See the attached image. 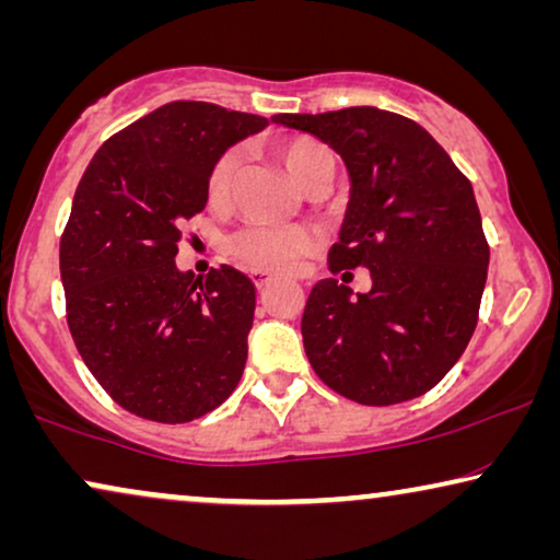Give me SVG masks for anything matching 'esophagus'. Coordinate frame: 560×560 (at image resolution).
<instances>
[{"mask_svg":"<svg viewBox=\"0 0 560 560\" xmlns=\"http://www.w3.org/2000/svg\"><path fill=\"white\" fill-rule=\"evenodd\" d=\"M252 280H255V285H257L259 290H262L272 278H270V275H267L265 270H255V272H252Z\"/></svg>","mask_w":560,"mask_h":560,"instance_id":"obj_1","label":"esophagus"}]
</instances>
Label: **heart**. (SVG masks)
I'll return each instance as SVG.
<instances>
[{"instance_id": "obj_1", "label": "heart", "mask_w": 560, "mask_h": 560, "mask_svg": "<svg viewBox=\"0 0 560 560\" xmlns=\"http://www.w3.org/2000/svg\"><path fill=\"white\" fill-rule=\"evenodd\" d=\"M280 158L288 173L305 188L320 171L334 167L331 152L313 137H290L280 144ZM240 165L236 152H224L211 165L206 178V198L211 206H224L232 194V180ZM316 247V236L305 226H272L255 224L242 229L232 240V255L252 270L265 272H290L298 262Z\"/></svg>"}]
</instances>
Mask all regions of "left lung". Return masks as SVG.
I'll list each match as a JSON object with an SVG mask.
<instances>
[{"label": "left lung", "mask_w": 560, "mask_h": 560, "mask_svg": "<svg viewBox=\"0 0 560 560\" xmlns=\"http://www.w3.org/2000/svg\"><path fill=\"white\" fill-rule=\"evenodd\" d=\"M272 121L341 155L351 194L328 270L372 275L370 293L313 285L301 320L313 372L362 405L425 395L464 354L485 293L489 244L469 178L418 121L377 106Z\"/></svg>", "instance_id": "obj_1"}]
</instances>
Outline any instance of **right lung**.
I'll return each mask as SVG.
<instances>
[{"instance_id":"1","label":"right lung","mask_w":560,"mask_h":560,"mask_svg":"<svg viewBox=\"0 0 560 560\" xmlns=\"http://www.w3.org/2000/svg\"><path fill=\"white\" fill-rule=\"evenodd\" d=\"M265 117L171 102L109 137L75 188L60 280L75 349L114 402L188 423L240 385L255 282L221 265L175 267L188 219L206 209L211 165Z\"/></svg>"}]
</instances>
